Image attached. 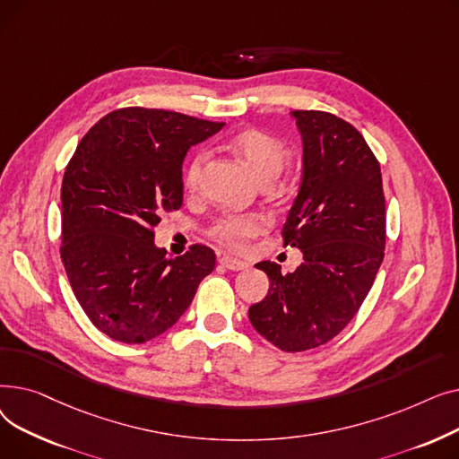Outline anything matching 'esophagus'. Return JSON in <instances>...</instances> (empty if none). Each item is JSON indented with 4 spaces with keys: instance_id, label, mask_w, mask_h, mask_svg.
Here are the masks:
<instances>
[{
    "instance_id": "34e87169",
    "label": "esophagus",
    "mask_w": 459,
    "mask_h": 459,
    "mask_svg": "<svg viewBox=\"0 0 459 459\" xmlns=\"http://www.w3.org/2000/svg\"><path fill=\"white\" fill-rule=\"evenodd\" d=\"M220 262L230 272H246V270H249V262L234 258V256H221Z\"/></svg>"
}]
</instances>
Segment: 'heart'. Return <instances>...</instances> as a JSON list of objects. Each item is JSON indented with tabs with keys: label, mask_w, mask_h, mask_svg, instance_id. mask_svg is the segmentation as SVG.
Returning a JSON list of instances; mask_svg holds the SVG:
<instances>
[{
	"label": "heart",
	"mask_w": 459,
	"mask_h": 459,
	"mask_svg": "<svg viewBox=\"0 0 459 459\" xmlns=\"http://www.w3.org/2000/svg\"><path fill=\"white\" fill-rule=\"evenodd\" d=\"M230 151L251 169V173L260 182H273L281 175L282 167L288 160V149L284 147V143L279 141L275 135L256 128L238 132L230 139ZM204 163V152L193 154L187 161L184 171V186L187 191L197 189L203 177ZM266 227V217L258 213L225 215L213 223L210 234L213 239H217V242L227 247L242 249L251 238L260 234Z\"/></svg>",
	"instance_id": "obj_1"
}]
</instances>
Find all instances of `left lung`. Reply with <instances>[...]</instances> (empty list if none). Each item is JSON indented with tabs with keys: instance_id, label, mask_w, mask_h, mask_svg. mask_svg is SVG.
I'll list each match as a JSON object with an SVG mask.
<instances>
[{
	"instance_id": "obj_1",
	"label": "left lung",
	"mask_w": 459,
	"mask_h": 459,
	"mask_svg": "<svg viewBox=\"0 0 459 459\" xmlns=\"http://www.w3.org/2000/svg\"><path fill=\"white\" fill-rule=\"evenodd\" d=\"M303 143V177L282 227L303 253L294 273L258 262L268 296L249 307L253 327L282 351L329 342L368 296L385 249L381 169L350 123L324 111H292Z\"/></svg>"
}]
</instances>
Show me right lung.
<instances>
[{"instance_id":"obj_1","label":"right lung","mask_w":459,"mask_h":459,"mask_svg":"<svg viewBox=\"0 0 459 459\" xmlns=\"http://www.w3.org/2000/svg\"><path fill=\"white\" fill-rule=\"evenodd\" d=\"M223 123L126 108L96 123L66 165L61 258L89 320L109 339L149 342L171 329L213 272L206 246L169 258L154 244L163 212L182 206V163Z\"/></svg>"}]
</instances>
